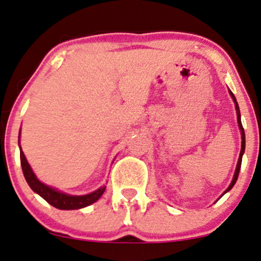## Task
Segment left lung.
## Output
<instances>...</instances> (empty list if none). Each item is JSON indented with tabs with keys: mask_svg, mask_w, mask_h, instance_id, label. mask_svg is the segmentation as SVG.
<instances>
[{
	"mask_svg": "<svg viewBox=\"0 0 261 261\" xmlns=\"http://www.w3.org/2000/svg\"><path fill=\"white\" fill-rule=\"evenodd\" d=\"M230 95H231L232 98H233V102H235V107H236V112H237V123H239V126H240V130H241V136H242V146H241V153H240V158H239V163H237V167H236V172H235V176H233V179L231 184H230L229 188L225 190V193H227L231 188L235 186L237 178H239V173H240V170H241V164H242V155L245 153V147H246V138H245V130H243V126H242V123H241V114H240V108H239V105H237V101L235 96H233V94L231 91H230ZM224 193V194H225ZM223 194V195H224Z\"/></svg>",
	"mask_w": 261,
	"mask_h": 261,
	"instance_id": "8db88e82",
	"label": "left lung"
}]
</instances>
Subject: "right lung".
<instances>
[{
	"instance_id": "1",
	"label": "right lung",
	"mask_w": 261,
	"mask_h": 261,
	"mask_svg": "<svg viewBox=\"0 0 261 261\" xmlns=\"http://www.w3.org/2000/svg\"><path fill=\"white\" fill-rule=\"evenodd\" d=\"M20 163H21L22 173H24V177L30 188H31L35 193H37L39 196H42L48 203H50L51 206L57 207L59 210L83 208V207L89 206V204L94 203L95 201L100 199L102 194L105 193V189H106V187H102L96 191H94V193L88 194V195H83V196L67 195V194L60 193V191L53 189V188L45 186V184H43L42 182H39L37 177L35 176V173L32 172L31 167H30L28 160H26L25 155L22 153L21 148H20Z\"/></svg>"
}]
</instances>
